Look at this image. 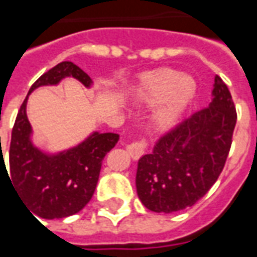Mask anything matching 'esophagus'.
<instances>
[{
	"instance_id": "esophagus-1",
	"label": "esophagus",
	"mask_w": 257,
	"mask_h": 257,
	"mask_svg": "<svg viewBox=\"0 0 257 257\" xmlns=\"http://www.w3.org/2000/svg\"><path fill=\"white\" fill-rule=\"evenodd\" d=\"M147 142L146 140H140V142H133L126 146V151L131 155L132 159H139L140 156L146 154Z\"/></svg>"
}]
</instances>
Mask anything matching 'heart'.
<instances>
[{"instance_id": "obj_1", "label": "heart", "mask_w": 257, "mask_h": 257, "mask_svg": "<svg viewBox=\"0 0 257 257\" xmlns=\"http://www.w3.org/2000/svg\"><path fill=\"white\" fill-rule=\"evenodd\" d=\"M197 86L193 78L181 75L171 68L154 71L143 79L136 91L137 102L156 103L152 113V124L159 131H166L176 124L182 111L193 99Z\"/></svg>"}]
</instances>
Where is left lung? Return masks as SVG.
Returning <instances> with one entry per match:
<instances>
[{"instance_id":"8db88e82","label":"left lung","mask_w":257,"mask_h":257,"mask_svg":"<svg viewBox=\"0 0 257 257\" xmlns=\"http://www.w3.org/2000/svg\"><path fill=\"white\" fill-rule=\"evenodd\" d=\"M211 102L164 133L137 164L136 189L156 213L193 206L224 170L237 114L228 86L215 75Z\"/></svg>"}]
</instances>
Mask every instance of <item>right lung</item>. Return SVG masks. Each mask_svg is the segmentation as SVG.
Wrapping results in <instances>:
<instances>
[{
  "label": "right lung",
  "instance_id": "right-lung-1",
  "mask_svg": "<svg viewBox=\"0 0 257 257\" xmlns=\"http://www.w3.org/2000/svg\"><path fill=\"white\" fill-rule=\"evenodd\" d=\"M67 76L75 78L86 87L93 83L76 64L62 62L44 72L33 83L28 95L40 86L58 85ZM28 95L20 107L12 131L9 175L31 213L46 220L64 218L81 211L89 203L97 187L103 158L120 136L117 133L93 132L70 150L46 154L33 146L31 139L32 126L27 117ZM3 158L1 155V162Z\"/></svg>",
  "mask_w": 257,
  "mask_h": 257
}]
</instances>
